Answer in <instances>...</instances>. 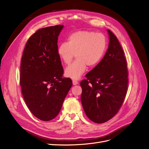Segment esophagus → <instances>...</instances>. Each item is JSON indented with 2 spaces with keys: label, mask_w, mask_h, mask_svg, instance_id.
Segmentation results:
<instances>
[{
  "label": "esophagus",
  "mask_w": 149,
  "mask_h": 149,
  "mask_svg": "<svg viewBox=\"0 0 149 149\" xmlns=\"http://www.w3.org/2000/svg\"><path fill=\"white\" fill-rule=\"evenodd\" d=\"M72 83H73V85H77V84H78V81L77 80H72Z\"/></svg>",
  "instance_id": "esophagus-1"
}]
</instances>
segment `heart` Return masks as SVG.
<instances>
[{"label": "heart", "instance_id": "heart-1", "mask_svg": "<svg viewBox=\"0 0 149 149\" xmlns=\"http://www.w3.org/2000/svg\"><path fill=\"white\" fill-rule=\"evenodd\" d=\"M107 40L104 34L93 31L75 32L68 37L67 42L58 46L57 54L66 65L77 59L65 70L66 77L78 79L86 70L87 65L94 67L100 63L105 53Z\"/></svg>", "mask_w": 149, "mask_h": 149}]
</instances>
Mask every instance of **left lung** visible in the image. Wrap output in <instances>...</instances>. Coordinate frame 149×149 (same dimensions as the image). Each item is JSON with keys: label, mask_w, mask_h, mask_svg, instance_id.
Here are the masks:
<instances>
[{"label": "left lung", "mask_w": 149, "mask_h": 149, "mask_svg": "<svg viewBox=\"0 0 149 149\" xmlns=\"http://www.w3.org/2000/svg\"><path fill=\"white\" fill-rule=\"evenodd\" d=\"M109 34V48L100 63L80 82L81 102L86 116L97 124L114 117L120 110L128 88V69L124 50L113 33Z\"/></svg>", "instance_id": "obj_1"}]
</instances>
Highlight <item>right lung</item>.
<instances>
[{
	"label": "right lung",
	"mask_w": 149,
	"mask_h": 149,
	"mask_svg": "<svg viewBox=\"0 0 149 149\" xmlns=\"http://www.w3.org/2000/svg\"><path fill=\"white\" fill-rule=\"evenodd\" d=\"M63 27L37 30L27 40L21 60L24 99L33 116L43 121L57 116L72 86L70 79L62 78L63 69L57 54L58 36Z\"/></svg>",
	"instance_id": "add662e5"
}]
</instances>
